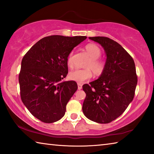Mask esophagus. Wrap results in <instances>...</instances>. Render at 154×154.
<instances>
[{"label":"esophagus","instance_id":"34e87169","mask_svg":"<svg viewBox=\"0 0 154 154\" xmlns=\"http://www.w3.org/2000/svg\"><path fill=\"white\" fill-rule=\"evenodd\" d=\"M77 85H78V90H81L82 88V84L80 83H77Z\"/></svg>","mask_w":154,"mask_h":154}]
</instances>
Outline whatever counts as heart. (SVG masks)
<instances>
[{
  "label": "heart",
  "mask_w": 154,
  "mask_h": 154,
  "mask_svg": "<svg viewBox=\"0 0 154 154\" xmlns=\"http://www.w3.org/2000/svg\"><path fill=\"white\" fill-rule=\"evenodd\" d=\"M85 50L90 57V61L85 65V69H75L70 72L69 77L70 79L78 83H83L90 79L92 76V72L96 76L103 74L105 69V62L99 58L101 55V50L99 47L94 43H89L85 46ZM72 53H70L67 57V64L72 66Z\"/></svg>",
  "instance_id": "heart-1"
}]
</instances>
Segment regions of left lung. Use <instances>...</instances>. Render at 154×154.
Returning a JSON list of instances; mask_svg holds the SVG:
<instances>
[{
	"mask_svg": "<svg viewBox=\"0 0 154 154\" xmlns=\"http://www.w3.org/2000/svg\"><path fill=\"white\" fill-rule=\"evenodd\" d=\"M105 49V69L98 79L83 85L86 96L82 110L86 118L100 124L115 120L134 96L137 75L134 60L116 41L105 36L89 37Z\"/></svg>",
	"mask_w": 154,
	"mask_h": 154,
	"instance_id": "8db88e82",
	"label": "left lung"
}]
</instances>
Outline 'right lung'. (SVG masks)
Returning a JSON list of instances; mask_svg holds the SVG:
<instances>
[{
    "mask_svg": "<svg viewBox=\"0 0 154 154\" xmlns=\"http://www.w3.org/2000/svg\"><path fill=\"white\" fill-rule=\"evenodd\" d=\"M86 38L46 36L23 57L19 74L21 99L40 121L53 123L64 116L67 103L77 90L75 81H62L68 74L67 57Z\"/></svg>",
    "mask_w": 154,
    "mask_h": 154,
    "instance_id": "obj_1",
    "label": "right lung"
}]
</instances>
